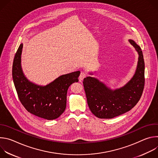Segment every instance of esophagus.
<instances>
[{
    "label": "esophagus",
    "instance_id": "1",
    "mask_svg": "<svg viewBox=\"0 0 158 158\" xmlns=\"http://www.w3.org/2000/svg\"><path fill=\"white\" fill-rule=\"evenodd\" d=\"M86 76H87V74H86V73L85 72H84V71H82L81 73V74H80V76H79V79H80V80H83L85 77H86Z\"/></svg>",
    "mask_w": 158,
    "mask_h": 158
}]
</instances>
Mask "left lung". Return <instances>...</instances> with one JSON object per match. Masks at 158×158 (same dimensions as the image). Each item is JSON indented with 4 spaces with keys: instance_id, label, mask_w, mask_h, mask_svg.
<instances>
[{
    "instance_id": "left-lung-1",
    "label": "left lung",
    "mask_w": 158,
    "mask_h": 158,
    "mask_svg": "<svg viewBox=\"0 0 158 158\" xmlns=\"http://www.w3.org/2000/svg\"><path fill=\"white\" fill-rule=\"evenodd\" d=\"M139 54L136 73L124 87L111 90L96 78L87 77L83 85L89 107L96 117L111 119L130 110L139 102L144 87V60L141 48L129 40Z\"/></svg>"
}]
</instances>
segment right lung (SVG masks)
I'll use <instances>...</instances> for the list:
<instances>
[{
	"label": "right lung",
	"mask_w": 158,
	"mask_h": 158,
	"mask_svg": "<svg viewBox=\"0 0 158 158\" xmlns=\"http://www.w3.org/2000/svg\"><path fill=\"white\" fill-rule=\"evenodd\" d=\"M22 47L21 44L12 65V78L18 98L30 113L48 120L57 119L65 109L67 89L73 83L79 81L80 71L60 76L46 86L34 84L26 79L22 71Z\"/></svg>",
	"instance_id": "1"
}]
</instances>
